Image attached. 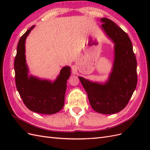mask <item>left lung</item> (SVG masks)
Listing matches in <instances>:
<instances>
[{"mask_svg":"<svg viewBox=\"0 0 150 150\" xmlns=\"http://www.w3.org/2000/svg\"><path fill=\"white\" fill-rule=\"evenodd\" d=\"M100 21V28L115 44L111 72L104 83L79 78L93 110L112 115L123 110L132 96L137 84V62L128 34L108 18Z\"/></svg>","mask_w":150,"mask_h":150,"instance_id":"8db88e82","label":"left lung"}]
</instances>
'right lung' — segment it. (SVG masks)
Returning <instances> with one entry per match:
<instances>
[{
	"label": "right lung",
	"mask_w": 150,
	"mask_h": 150,
	"mask_svg": "<svg viewBox=\"0 0 150 150\" xmlns=\"http://www.w3.org/2000/svg\"><path fill=\"white\" fill-rule=\"evenodd\" d=\"M35 25L20 38L14 61L17 89L26 107L40 114L52 115L62 110L64 104L67 81L71 75V67H62L54 81L29 75L25 59V39Z\"/></svg>",
	"instance_id": "obj_1"
}]
</instances>
